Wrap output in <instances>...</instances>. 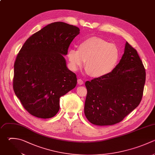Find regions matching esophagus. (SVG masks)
<instances>
[{
	"mask_svg": "<svg viewBox=\"0 0 155 155\" xmlns=\"http://www.w3.org/2000/svg\"><path fill=\"white\" fill-rule=\"evenodd\" d=\"M84 81L82 80V79H79L78 80V84H79V85H82V84H84Z\"/></svg>",
	"mask_w": 155,
	"mask_h": 155,
	"instance_id": "obj_1",
	"label": "esophagus"
}]
</instances>
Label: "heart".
<instances>
[{"instance_id":"b5f03b06","label":"heart","mask_w":155,"mask_h":155,"mask_svg":"<svg viewBox=\"0 0 155 155\" xmlns=\"http://www.w3.org/2000/svg\"><path fill=\"white\" fill-rule=\"evenodd\" d=\"M67 58L71 68L77 70L85 62V70L91 77L100 78L111 73L120 58L118 48L98 38L90 37L81 41L78 50L69 49Z\"/></svg>"}]
</instances>
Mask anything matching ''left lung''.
I'll use <instances>...</instances> for the list:
<instances>
[{
	"label": "left lung",
	"instance_id": "8db88e82",
	"mask_svg": "<svg viewBox=\"0 0 155 155\" xmlns=\"http://www.w3.org/2000/svg\"><path fill=\"white\" fill-rule=\"evenodd\" d=\"M145 76L137 51L126 42L124 53L114 70L104 77L85 82L87 119L101 126L122 121L140 104Z\"/></svg>",
	"mask_w": 155,
	"mask_h": 155
}]
</instances>
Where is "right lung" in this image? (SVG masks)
Returning a JSON list of instances; mask_svg holds the SVG:
<instances>
[{
  "mask_svg": "<svg viewBox=\"0 0 155 155\" xmlns=\"http://www.w3.org/2000/svg\"><path fill=\"white\" fill-rule=\"evenodd\" d=\"M78 27L57 22L33 34L24 43L14 65L13 89L24 108L31 115L48 119L59 110V99L77 84L64 55Z\"/></svg>",
  "mask_w": 155,
  "mask_h": 155,
  "instance_id": "obj_1",
  "label": "right lung"
}]
</instances>
